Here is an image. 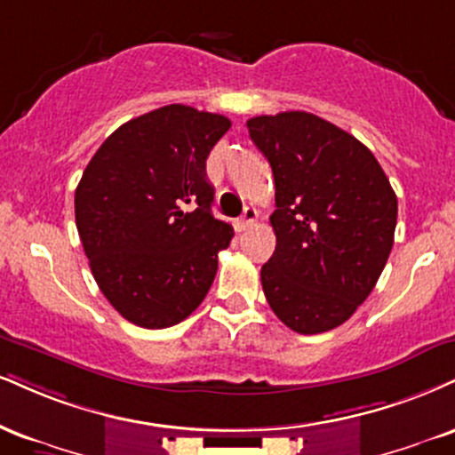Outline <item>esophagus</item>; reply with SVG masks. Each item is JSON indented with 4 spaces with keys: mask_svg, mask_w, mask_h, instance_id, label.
Segmentation results:
<instances>
[{
    "mask_svg": "<svg viewBox=\"0 0 455 455\" xmlns=\"http://www.w3.org/2000/svg\"><path fill=\"white\" fill-rule=\"evenodd\" d=\"M256 216H259V212H256L254 207H245L242 220H239V228H242V231H245V228H250L251 224L256 222Z\"/></svg>",
    "mask_w": 455,
    "mask_h": 455,
    "instance_id": "esophagus-1",
    "label": "esophagus"
}]
</instances>
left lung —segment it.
I'll list each match as a JSON object with an SVG mask.
<instances>
[{"instance_id": "8db88e82", "label": "left lung", "mask_w": 455, "mask_h": 455, "mask_svg": "<svg viewBox=\"0 0 455 455\" xmlns=\"http://www.w3.org/2000/svg\"><path fill=\"white\" fill-rule=\"evenodd\" d=\"M275 182V251L260 269L273 314L300 335L347 320L394 243L398 201L373 152L309 112L248 120Z\"/></svg>"}]
</instances>
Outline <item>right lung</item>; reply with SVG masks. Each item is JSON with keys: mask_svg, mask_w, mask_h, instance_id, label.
<instances>
[{"mask_svg": "<svg viewBox=\"0 0 455 455\" xmlns=\"http://www.w3.org/2000/svg\"><path fill=\"white\" fill-rule=\"evenodd\" d=\"M231 120L172 103L114 131L76 188L92 277L124 320L167 328L199 307L231 224L212 213L205 161Z\"/></svg>", "mask_w": 455, "mask_h": 455, "instance_id": "obj_1", "label": "right lung"}]
</instances>
